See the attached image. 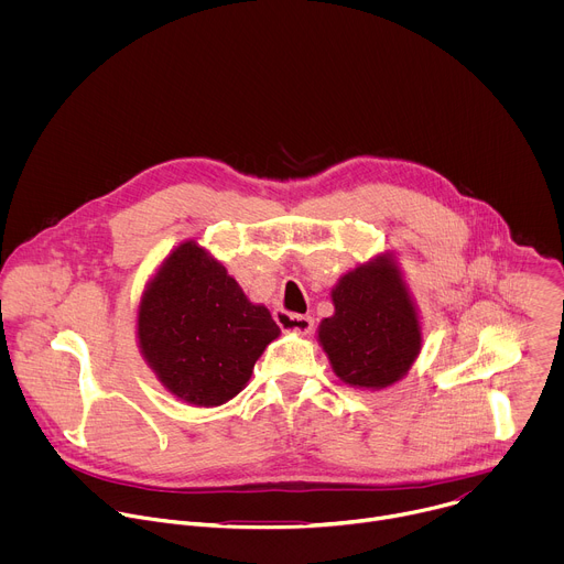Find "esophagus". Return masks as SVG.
Listing matches in <instances>:
<instances>
[{"label":"esophagus","mask_w":564,"mask_h":564,"mask_svg":"<svg viewBox=\"0 0 564 564\" xmlns=\"http://www.w3.org/2000/svg\"><path fill=\"white\" fill-rule=\"evenodd\" d=\"M274 321L283 330H292V333H301V335H307L314 328L312 316L294 314V312H288V310H274Z\"/></svg>","instance_id":"34e87169"}]
</instances>
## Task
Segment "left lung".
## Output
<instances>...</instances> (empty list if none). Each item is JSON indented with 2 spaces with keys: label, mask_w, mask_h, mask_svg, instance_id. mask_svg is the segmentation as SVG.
<instances>
[{
  "label": "left lung",
  "mask_w": 564,
  "mask_h": 564,
  "mask_svg": "<svg viewBox=\"0 0 564 564\" xmlns=\"http://www.w3.org/2000/svg\"><path fill=\"white\" fill-rule=\"evenodd\" d=\"M335 314L318 326V341L335 372L350 386L386 388L413 366L422 333L397 268L381 259L346 274L333 290Z\"/></svg>",
  "instance_id": "obj_1"
}]
</instances>
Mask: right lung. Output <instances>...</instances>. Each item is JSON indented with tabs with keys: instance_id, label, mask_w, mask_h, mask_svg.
<instances>
[{
	"instance_id": "add662e5",
	"label": "right lung",
	"mask_w": 564,
	"mask_h": 564,
	"mask_svg": "<svg viewBox=\"0 0 564 564\" xmlns=\"http://www.w3.org/2000/svg\"><path fill=\"white\" fill-rule=\"evenodd\" d=\"M279 326L252 305L225 268L183 243L158 270L138 312L144 359L170 392L218 406L243 390Z\"/></svg>"
}]
</instances>
